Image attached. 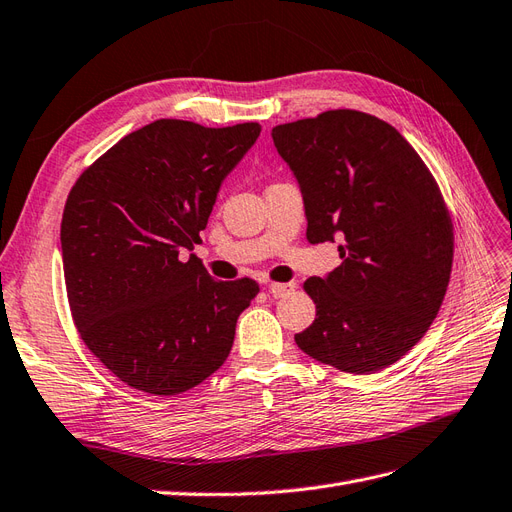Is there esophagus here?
<instances>
[{
  "label": "esophagus",
  "mask_w": 512,
  "mask_h": 512,
  "mask_svg": "<svg viewBox=\"0 0 512 512\" xmlns=\"http://www.w3.org/2000/svg\"><path fill=\"white\" fill-rule=\"evenodd\" d=\"M294 288H297V284H294V282H288V284H269L267 286L269 294H271V297H275V299L286 297V294H290Z\"/></svg>",
  "instance_id": "esophagus-1"
}]
</instances>
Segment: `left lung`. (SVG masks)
I'll return each instance as SVG.
<instances>
[{
	"instance_id": "1",
	"label": "left lung",
	"mask_w": 512,
	"mask_h": 512,
	"mask_svg": "<svg viewBox=\"0 0 512 512\" xmlns=\"http://www.w3.org/2000/svg\"><path fill=\"white\" fill-rule=\"evenodd\" d=\"M271 136L299 181L307 241H339L342 258L303 284L316 320L294 342L348 374L393 365L427 333L451 280L453 222L436 179L393 126L350 108Z\"/></svg>"
}]
</instances>
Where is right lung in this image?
<instances>
[{
  "mask_svg": "<svg viewBox=\"0 0 512 512\" xmlns=\"http://www.w3.org/2000/svg\"><path fill=\"white\" fill-rule=\"evenodd\" d=\"M260 134L158 119L83 170L61 218L72 320L132 389L179 395L218 371L254 280L215 282L194 254L220 185Z\"/></svg>",
  "mask_w": 512,
  "mask_h": 512,
  "instance_id": "add662e5",
  "label": "right lung"
}]
</instances>
